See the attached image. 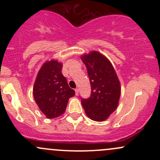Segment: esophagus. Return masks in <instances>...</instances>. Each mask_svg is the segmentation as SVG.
<instances>
[{"label": "esophagus", "mask_w": 160, "mask_h": 160, "mask_svg": "<svg viewBox=\"0 0 160 160\" xmlns=\"http://www.w3.org/2000/svg\"><path fill=\"white\" fill-rule=\"evenodd\" d=\"M78 93H79V89L77 88V89H75V94H76V95H78Z\"/></svg>", "instance_id": "obj_1"}]
</instances>
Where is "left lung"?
<instances>
[{
  "label": "left lung",
  "mask_w": 160,
  "mask_h": 160,
  "mask_svg": "<svg viewBox=\"0 0 160 160\" xmlns=\"http://www.w3.org/2000/svg\"><path fill=\"white\" fill-rule=\"evenodd\" d=\"M82 61L87 69L91 95L81 98L86 115L91 120L102 122L117 109L120 96V84L114 68L106 57L98 52L84 55Z\"/></svg>",
  "instance_id": "8db88e82"
}]
</instances>
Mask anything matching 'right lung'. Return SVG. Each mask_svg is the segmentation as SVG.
<instances>
[{
  "label": "right lung",
  "instance_id": "obj_1",
  "mask_svg": "<svg viewBox=\"0 0 160 160\" xmlns=\"http://www.w3.org/2000/svg\"><path fill=\"white\" fill-rule=\"evenodd\" d=\"M62 65L56 60L43 64L34 82L33 95L40 111L49 119L65 111L68 99L75 95L62 73Z\"/></svg>",
  "mask_w": 160,
  "mask_h": 160
}]
</instances>
